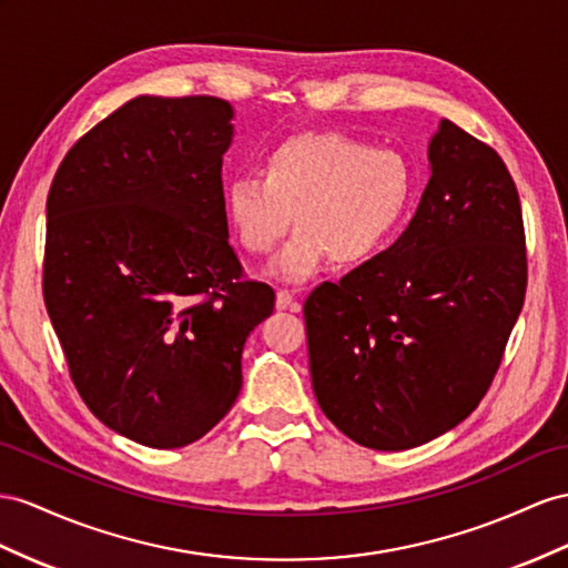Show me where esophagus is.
Masks as SVG:
<instances>
[{
  "label": "esophagus",
  "mask_w": 568,
  "mask_h": 568,
  "mask_svg": "<svg viewBox=\"0 0 568 568\" xmlns=\"http://www.w3.org/2000/svg\"><path fill=\"white\" fill-rule=\"evenodd\" d=\"M275 307L278 310H290V312H300V302L295 300V295L290 290H278L275 295Z\"/></svg>",
  "instance_id": "1"
}]
</instances>
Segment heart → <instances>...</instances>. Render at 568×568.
<instances>
[{"label":"heart","instance_id":"heart-1","mask_svg":"<svg viewBox=\"0 0 568 568\" xmlns=\"http://www.w3.org/2000/svg\"><path fill=\"white\" fill-rule=\"evenodd\" d=\"M415 199V172L403 153L369 149L336 132L293 134L264 153L258 172L225 186V217L250 254H268L293 223L297 232L273 273L302 283L322 268H351L379 254Z\"/></svg>","mask_w":568,"mask_h":568}]
</instances>
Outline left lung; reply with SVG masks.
<instances>
[{"label": "left lung", "instance_id": "obj_1", "mask_svg": "<svg viewBox=\"0 0 568 568\" xmlns=\"http://www.w3.org/2000/svg\"><path fill=\"white\" fill-rule=\"evenodd\" d=\"M429 165L403 235L304 302L314 396L374 450L427 444L463 423L526 300L520 199L499 153L442 120Z\"/></svg>", "mask_w": 568, "mask_h": 568}]
</instances>
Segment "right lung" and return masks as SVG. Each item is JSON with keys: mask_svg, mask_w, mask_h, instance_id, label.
Masks as SVG:
<instances>
[{"mask_svg": "<svg viewBox=\"0 0 568 568\" xmlns=\"http://www.w3.org/2000/svg\"><path fill=\"white\" fill-rule=\"evenodd\" d=\"M232 118L221 98L139 95L71 145L48 194L42 295L71 382L100 423L151 448L221 423L275 304L227 242Z\"/></svg>", "mask_w": 568, "mask_h": 568, "instance_id": "1", "label": "right lung"}]
</instances>
